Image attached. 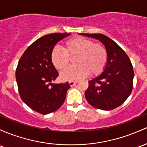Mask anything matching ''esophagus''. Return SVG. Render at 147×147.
Segmentation results:
<instances>
[{
  "instance_id": "34e87169",
  "label": "esophagus",
  "mask_w": 147,
  "mask_h": 147,
  "mask_svg": "<svg viewBox=\"0 0 147 147\" xmlns=\"http://www.w3.org/2000/svg\"><path fill=\"white\" fill-rule=\"evenodd\" d=\"M77 83V81H70L69 82V84H70V86H75V84Z\"/></svg>"
}]
</instances>
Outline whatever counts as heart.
<instances>
[{
  "label": "heart",
  "mask_w": 147,
  "mask_h": 147,
  "mask_svg": "<svg viewBox=\"0 0 147 147\" xmlns=\"http://www.w3.org/2000/svg\"><path fill=\"white\" fill-rule=\"evenodd\" d=\"M76 66L70 67L61 73V78L67 81H77L86 78L91 73L98 75L104 70L107 61V53L100 43L84 38H72L64 45V49L55 47L51 53V61L55 68L63 70L67 67L70 57L77 56Z\"/></svg>",
  "instance_id": "1"
}]
</instances>
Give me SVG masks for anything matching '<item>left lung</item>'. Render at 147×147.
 <instances>
[{"label":"left lung","instance_id":"1","mask_svg":"<svg viewBox=\"0 0 147 147\" xmlns=\"http://www.w3.org/2000/svg\"><path fill=\"white\" fill-rule=\"evenodd\" d=\"M99 40L105 47L107 61L105 70L88 82L86 100L93 107L112 110L126 100L133 90L134 71L126 53L114 41L103 34L80 33Z\"/></svg>","mask_w":147,"mask_h":147}]
</instances>
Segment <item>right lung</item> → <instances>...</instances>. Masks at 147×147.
<instances>
[{"label":"right lung","instance_id":"right-lung-1","mask_svg":"<svg viewBox=\"0 0 147 147\" xmlns=\"http://www.w3.org/2000/svg\"><path fill=\"white\" fill-rule=\"evenodd\" d=\"M70 33H51L35 40L19 59L16 80L19 96L30 109L42 114L55 112L65 99L68 82L52 84L59 76L51 53L59 41Z\"/></svg>","mask_w":147,"mask_h":147}]
</instances>
